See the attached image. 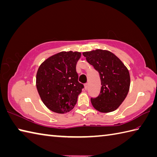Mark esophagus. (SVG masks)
<instances>
[{
    "label": "esophagus",
    "mask_w": 157,
    "mask_h": 157,
    "mask_svg": "<svg viewBox=\"0 0 157 157\" xmlns=\"http://www.w3.org/2000/svg\"><path fill=\"white\" fill-rule=\"evenodd\" d=\"M84 88H85V90H87L88 88V84H84Z\"/></svg>",
    "instance_id": "obj_1"
}]
</instances>
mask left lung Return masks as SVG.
I'll list each match as a JSON object with an SVG mask.
<instances>
[{
  "mask_svg": "<svg viewBox=\"0 0 157 157\" xmlns=\"http://www.w3.org/2000/svg\"><path fill=\"white\" fill-rule=\"evenodd\" d=\"M86 61L99 73L101 90L97 98H91L93 106L101 113L115 110L126 98L130 88V74L115 55L106 50L84 52Z\"/></svg>",
  "mask_w": 157,
  "mask_h": 157,
  "instance_id": "8db88e82",
  "label": "left lung"
}]
</instances>
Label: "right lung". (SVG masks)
Segmentation results:
<instances>
[{
  "label": "right lung",
  "instance_id": "1",
  "mask_svg": "<svg viewBox=\"0 0 157 157\" xmlns=\"http://www.w3.org/2000/svg\"><path fill=\"white\" fill-rule=\"evenodd\" d=\"M79 52H60L46 59L38 70L36 87L45 106L53 112L66 113L75 106L84 85L78 82L76 64Z\"/></svg>",
  "mask_w": 157,
  "mask_h": 157
}]
</instances>
